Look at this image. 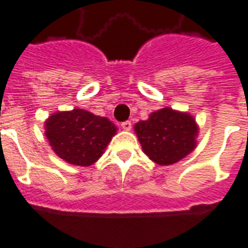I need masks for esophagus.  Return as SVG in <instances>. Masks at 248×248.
I'll return each mask as SVG.
<instances>
[{
  "label": "esophagus",
  "mask_w": 248,
  "mask_h": 248,
  "mask_svg": "<svg viewBox=\"0 0 248 248\" xmlns=\"http://www.w3.org/2000/svg\"><path fill=\"white\" fill-rule=\"evenodd\" d=\"M121 127L124 130H131V122L130 121H124L121 124Z\"/></svg>",
  "instance_id": "obj_1"
}]
</instances>
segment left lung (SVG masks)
Instances as JSON below:
<instances>
[{
    "instance_id": "left-lung-1",
    "label": "left lung",
    "mask_w": 248,
    "mask_h": 248,
    "mask_svg": "<svg viewBox=\"0 0 248 248\" xmlns=\"http://www.w3.org/2000/svg\"><path fill=\"white\" fill-rule=\"evenodd\" d=\"M134 130L145 154L158 165H172L195 149L198 126L191 115L165 108L140 121Z\"/></svg>"
}]
</instances>
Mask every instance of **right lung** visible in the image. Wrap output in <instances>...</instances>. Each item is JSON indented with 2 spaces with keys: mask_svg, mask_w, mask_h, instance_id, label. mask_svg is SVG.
<instances>
[{
  "mask_svg": "<svg viewBox=\"0 0 248 248\" xmlns=\"http://www.w3.org/2000/svg\"><path fill=\"white\" fill-rule=\"evenodd\" d=\"M45 129L54 153L76 166L97 162L117 131L108 118L82 108L53 114L45 122Z\"/></svg>",
  "mask_w": 248,
  "mask_h": 248,
  "instance_id": "add662e5",
  "label": "right lung"
}]
</instances>
